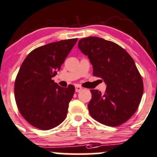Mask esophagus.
I'll return each mask as SVG.
<instances>
[{
    "label": "esophagus",
    "mask_w": 157,
    "mask_h": 157,
    "mask_svg": "<svg viewBox=\"0 0 157 157\" xmlns=\"http://www.w3.org/2000/svg\"><path fill=\"white\" fill-rule=\"evenodd\" d=\"M81 90H83V88H82L81 86H78V85H76V86H75V91L77 92V93H79V92H80Z\"/></svg>",
    "instance_id": "34e87169"
}]
</instances>
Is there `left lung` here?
<instances>
[{
    "label": "left lung",
    "instance_id": "1",
    "mask_svg": "<svg viewBox=\"0 0 157 157\" xmlns=\"http://www.w3.org/2000/svg\"><path fill=\"white\" fill-rule=\"evenodd\" d=\"M78 48L88 56L93 75L107 85L104 93L90 90V115L105 125H121L135 113L144 92L143 80L134 60L121 46L102 38L80 39Z\"/></svg>",
    "mask_w": 157,
    "mask_h": 157
}]
</instances>
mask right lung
Wrapping results in <instances>:
<instances>
[{
	"instance_id": "right-lung-1",
	"label": "right lung",
	"mask_w": 157,
	"mask_h": 157,
	"mask_svg": "<svg viewBox=\"0 0 157 157\" xmlns=\"http://www.w3.org/2000/svg\"><path fill=\"white\" fill-rule=\"evenodd\" d=\"M77 41L66 39L34 49L19 70L14 84L16 103L22 116L33 127L49 130L65 119L75 87H61L52 78Z\"/></svg>"
}]
</instances>
